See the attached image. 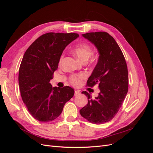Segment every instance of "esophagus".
Returning <instances> with one entry per match:
<instances>
[{"label":"esophagus","mask_w":153,"mask_h":153,"mask_svg":"<svg viewBox=\"0 0 153 153\" xmlns=\"http://www.w3.org/2000/svg\"><path fill=\"white\" fill-rule=\"evenodd\" d=\"M80 91H75V96H77V95H79L80 94Z\"/></svg>","instance_id":"34e87169"}]
</instances>
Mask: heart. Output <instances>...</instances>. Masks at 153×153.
<instances>
[{"label":"heart","mask_w":153,"mask_h":153,"mask_svg":"<svg viewBox=\"0 0 153 153\" xmlns=\"http://www.w3.org/2000/svg\"><path fill=\"white\" fill-rule=\"evenodd\" d=\"M73 52L76 57L82 61H86L89 59L93 53L92 48L87 43H80L74 48ZM63 58V55L60 59V62H61ZM86 77L85 73H81L80 75H73L69 77V82L74 86H79L82 81Z\"/></svg>","instance_id":"heart-1"}]
</instances>
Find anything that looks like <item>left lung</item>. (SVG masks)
<instances>
[{"instance_id":"1","label":"left lung","mask_w":153,"mask_h":153,"mask_svg":"<svg viewBox=\"0 0 153 153\" xmlns=\"http://www.w3.org/2000/svg\"><path fill=\"white\" fill-rule=\"evenodd\" d=\"M83 37L93 43L100 56L87 85L98 84L100 92L92 99L87 91L88 103L80 110L83 117L99 124L111 121L118 112L128 91V72L126 60L118 44L106 32H89Z\"/></svg>"}]
</instances>
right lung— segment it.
I'll return each instance as SVG.
<instances>
[{
    "label": "right lung",
    "mask_w": 153,
    "mask_h": 153,
    "mask_svg": "<svg viewBox=\"0 0 153 153\" xmlns=\"http://www.w3.org/2000/svg\"><path fill=\"white\" fill-rule=\"evenodd\" d=\"M78 36L76 33H46L36 39L24 55L18 74L20 94L30 115L40 122L58 117L75 93L69 86L52 87L50 81L63 50Z\"/></svg>",
    "instance_id": "obj_1"
}]
</instances>
